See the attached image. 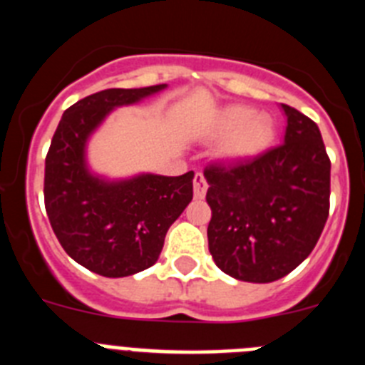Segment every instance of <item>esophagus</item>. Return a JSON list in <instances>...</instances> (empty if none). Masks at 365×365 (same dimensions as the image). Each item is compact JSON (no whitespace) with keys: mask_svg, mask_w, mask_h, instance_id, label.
Segmentation results:
<instances>
[{"mask_svg":"<svg viewBox=\"0 0 365 365\" xmlns=\"http://www.w3.org/2000/svg\"><path fill=\"white\" fill-rule=\"evenodd\" d=\"M206 190H208V182H206L205 175L202 173H195V177H193V192H195V197H205Z\"/></svg>","mask_w":365,"mask_h":365,"instance_id":"esophagus-1","label":"esophagus"}]
</instances>
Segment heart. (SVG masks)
Instances as JSON below:
<instances>
[{"label": "heart", "mask_w": 365, "mask_h": 365, "mask_svg": "<svg viewBox=\"0 0 365 365\" xmlns=\"http://www.w3.org/2000/svg\"><path fill=\"white\" fill-rule=\"evenodd\" d=\"M219 155L225 160L252 159L263 153L276 137V124L265 113H256L250 106L230 104L219 109L206 125L205 137L222 138Z\"/></svg>", "instance_id": "heart-1"}]
</instances>
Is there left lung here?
I'll return each mask as SVG.
<instances>
[{
	"instance_id": "left-lung-1",
	"label": "left lung",
	"mask_w": 365,
	"mask_h": 365,
	"mask_svg": "<svg viewBox=\"0 0 365 365\" xmlns=\"http://www.w3.org/2000/svg\"><path fill=\"white\" fill-rule=\"evenodd\" d=\"M282 109L279 146L205 170L208 248L215 265L241 282L270 283L292 272L312 252L329 215L331 160L320 130L298 109Z\"/></svg>"
}]
</instances>
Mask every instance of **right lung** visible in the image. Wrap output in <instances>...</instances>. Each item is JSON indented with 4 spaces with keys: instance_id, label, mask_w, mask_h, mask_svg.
I'll return each instance as SVG.
<instances>
[{
    "instance_id": "right-lung-1",
    "label": "right lung",
    "mask_w": 365,
    "mask_h": 365,
    "mask_svg": "<svg viewBox=\"0 0 365 365\" xmlns=\"http://www.w3.org/2000/svg\"><path fill=\"white\" fill-rule=\"evenodd\" d=\"M166 87L106 89L78 100L62 115L45 159V210L58 241L76 263L106 278L155 265L168 228L193 197V172L109 179L87 163L89 138L113 109Z\"/></svg>"
}]
</instances>
